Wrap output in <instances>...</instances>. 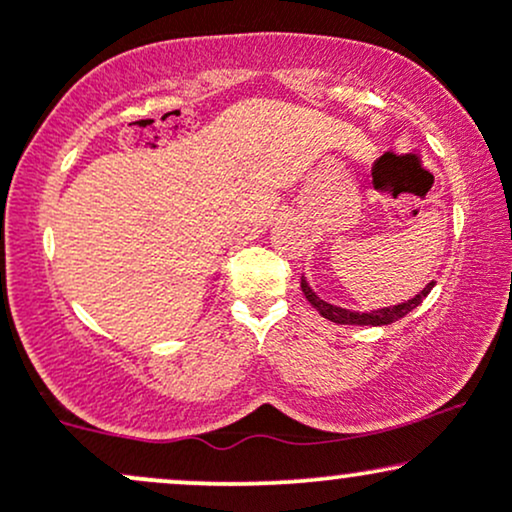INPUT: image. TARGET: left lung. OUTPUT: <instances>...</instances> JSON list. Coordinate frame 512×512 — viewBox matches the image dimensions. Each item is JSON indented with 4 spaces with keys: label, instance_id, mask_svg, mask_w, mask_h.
Listing matches in <instances>:
<instances>
[{
    "label": "left lung",
    "instance_id": "obj_1",
    "mask_svg": "<svg viewBox=\"0 0 512 512\" xmlns=\"http://www.w3.org/2000/svg\"><path fill=\"white\" fill-rule=\"evenodd\" d=\"M433 286H436V281H431V284H426L424 291L416 293L414 298H409V301L404 303H397V305H387V308H378V310H370V313H356V310H349V308H339V305H332L327 301H322L317 293L310 289V284L305 281V276H301V289L305 293V298H308L310 305L320 313L325 320L330 322H337V325H370V327H383V325H390V322H397L399 317L409 315L411 310L416 308V305L424 303V298L431 293Z\"/></svg>",
    "mask_w": 512,
    "mask_h": 512
}]
</instances>
